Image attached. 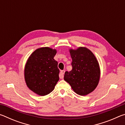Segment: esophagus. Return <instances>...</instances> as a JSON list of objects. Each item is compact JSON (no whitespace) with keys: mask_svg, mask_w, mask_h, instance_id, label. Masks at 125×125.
Masks as SVG:
<instances>
[{"mask_svg":"<svg viewBox=\"0 0 125 125\" xmlns=\"http://www.w3.org/2000/svg\"><path fill=\"white\" fill-rule=\"evenodd\" d=\"M65 73L64 71H61L60 73V78L61 79H63V77H64V74Z\"/></svg>","mask_w":125,"mask_h":125,"instance_id":"34e87169","label":"esophagus"}]
</instances>
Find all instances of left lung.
<instances>
[{
	"instance_id": "8db88e82",
	"label": "left lung",
	"mask_w": 125,
	"mask_h": 125,
	"mask_svg": "<svg viewBox=\"0 0 125 125\" xmlns=\"http://www.w3.org/2000/svg\"><path fill=\"white\" fill-rule=\"evenodd\" d=\"M72 59V69L64 73V79L74 92L82 96L94 91L100 77V67L95 56L87 48L80 47L69 50Z\"/></svg>"
}]
</instances>
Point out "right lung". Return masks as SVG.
Wrapping results in <instances>:
<instances>
[{"label": "right lung", "instance_id": "1", "mask_svg": "<svg viewBox=\"0 0 125 125\" xmlns=\"http://www.w3.org/2000/svg\"><path fill=\"white\" fill-rule=\"evenodd\" d=\"M56 53V50L50 47L38 48L25 64L24 77L27 87L40 96L52 92L59 80L58 62L54 59Z\"/></svg>", "mask_w": 125, "mask_h": 125}]
</instances>
